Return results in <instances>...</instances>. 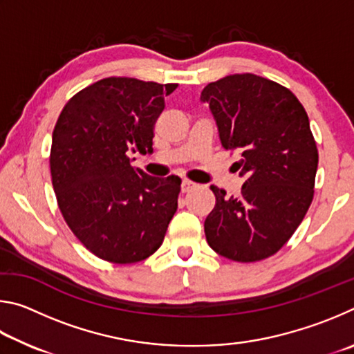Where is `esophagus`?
Segmentation results:
<instances>
[{
	"mask_svg": "<svg viewBox=\"0 0 354 354\" xmlns=\"http://www.w3.org/2000/svg\"><path fill=\"white\" fill-rule=\"evenodd\" d=\"M195 187H196V184H195V183L189 181V179H184V181H183V185H181V190H183V192H190L192 189H195Z\"/></svg>",
	"mask_w": 354,
	"mask_h": 354,
	"instance_id": "esophagus-1",
	"label": "esophagus"
}]
</instances>
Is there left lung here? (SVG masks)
<instances>
[{"mask_svg":"<svg viewBox=\"0 0 354 354\" xmlns=\"http://www.w3.org/2000/svg\"><path fill=\"white\" fill-rule=\"evenodd\" d=\"M221 147L236 151L245 178L241 195L211 185L215 207L205 221L215 253L256 262L284 247L314 198L319 151L309 118L289 88L257 75H230L207 84Z\"/></svg>","mask_w":354,"mask_h":354,"instance_id":"1","label":"left lung"}]
</instances>
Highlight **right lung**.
Returning a JSON list of instances; mask_svg holds the SVG:
<instances>
[{"label":"right lung","mask_w":354,"mask_h":354,"mask_svg":"<svg viewBox=\"0 0 354 354\" xmlns=\"http://www.w3.org/2000/svg\"><path fill=\"white\" fill-rule=\"evenodd\" d=\"M178 84L104 77L71 98L53 131V187L65 221L100 259L134 263L164 242L181 179L149 176L129 153H153L164 95Z\"/></svg>","instance_id":"1"}]
</instances>
